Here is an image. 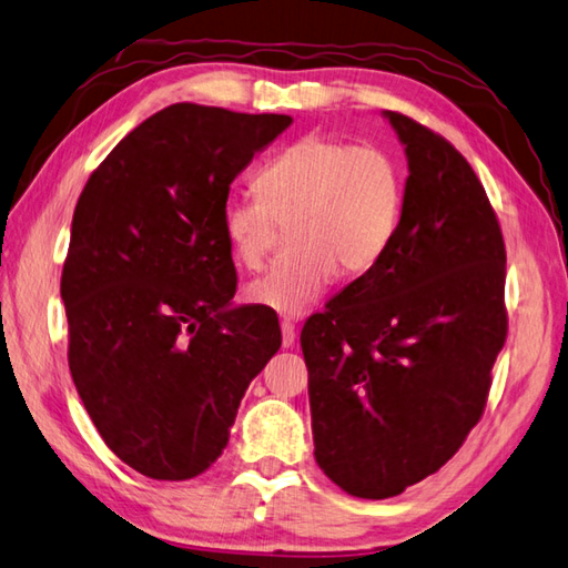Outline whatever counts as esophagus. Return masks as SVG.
I'll list each match as a JSON object with an SVG mask.
<instances>
[{
  "label": "esophagus",
  "instance_id": "esophagus-1",
  "mask_svg": "<svg viewBox=\"0 0 568 568\" xmlns=\"http://www.w3.org/2000/svg\"><path fill=\"white\" fill-rule=\"evenodd\" d=\"M281 332H283V346L291 348L295 344V324L285 317L281 322Z\"/></svg>",
  "mask_w": 568,
  "mask_h": 568
}]
</instances>
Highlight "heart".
<instances>
[{"label": "heart", "instance_id": "heart-1", "mask_svg": "<svg viewBox=\"0 0 568 568\" xmlns=\"http://www.w3.org/2000/svg\"><path fill=\"white\" fill-rule=\"evenodd\" d=\"M253 197H229L222 232L239 265L258 271L287 224L291 248L248 283L246 300L303 315L334 275L366 273L381 261L400 220V171L376 146L307 134L265 163Z\"/></svg>", "mask_w": 568, "mask_h": 568}]
</instances>
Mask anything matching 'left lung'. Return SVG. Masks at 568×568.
Wrapping results in <instances>:
<instances>
[{
    "instance_id": "1",
    "label": "left lung",
    "mask_w": 568,
    "mask_h": 568,
    "mask_svg": "<svg viewBox=\"0 0 568 568\" xmlns=\"http://www.w3.org/2000/svg\"><path fill=\"white\" fill-rule=\"evenodd\" d=\"M385 116L409 168L395 236L300 334L317 464L368 500L462 449L508 336L505 241L478 175L437 131Z\"/></svg>"
}]
</instances>
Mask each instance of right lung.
I'll return each instance as SVG.
<instances>
[{"mask_svg":"<svg viewBox=\"0 0 568 568\" xmlns=\"http://www.w3.org/2000/svg\"><path fill=\"white\" fill-rule=\"evenodd\" d=\"M291 124L171 104L116 143L78 200L60 277L70 376L104 444L143 476L204 474L281 348L271 307H229L222 210L234 178Z\"/></svg>","mask_w":568,"mask_h":568,"instance_id":"add662e5","label":"right lung"}]
</instances>
